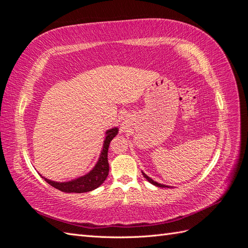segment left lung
<instances>
[{
  "mask_svg": "<svg viewBox=\"0 0 248 248\" xmlns=\"http://www.w3.org/2000/svg\"><path fill=\"white\" fill-rule=\"evenodd\" d=\"M142 174H143V176L144 178L148 180L151 184H153V185H155V186H157V187H170V186H167V185H164V184H160V183H157V182L156 181H154V180H152L150 178V176H148L146 175L144 172H142Z\"/></svg>",
  "mask_w": 248,
  "mask_h": 248,
  "instance_id": "left-lung-1",
  "label": "left lung"
}]
</instances>
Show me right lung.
<instances>
[{"label": "right lung", "mask_w": 248, "mask_h": 248, "mask_svg": "<svg viewBox=\"0 0 248 248\" xmlns=\"http://www.w3.org/2000/svg\"><path fill=\"white\" fill-rule=\"evenodd\" d=\"M119 133L118 127L110 128L106 131V138L104 140V146L102 152H100L99 158L97 163L94 166V168L79 178L68 181V182H55L51 181L47 178H44V180L47 182L48 184L53 186L64 193H87V191L94 190L102 185L105 180L107 179L109 173V163H108V149L109 144L115 136Z\"/></svg>", "instance_id": "right-lung-1"}]
</instances>
